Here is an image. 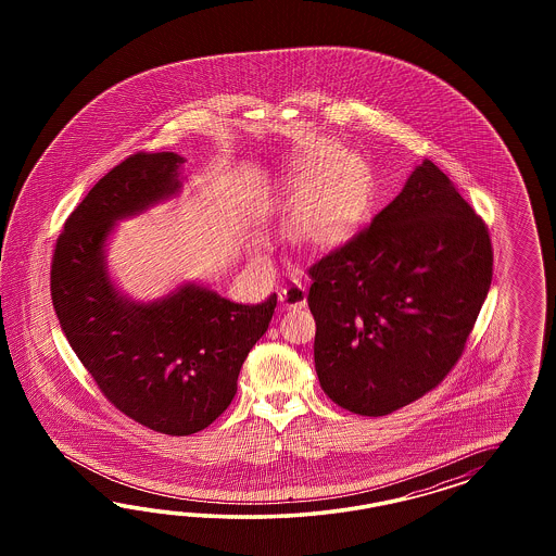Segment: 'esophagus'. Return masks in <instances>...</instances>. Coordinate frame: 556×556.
Listing matches in <instances>:
<instances>
[{
    "mask_svg": "<svg viewBox=\"0 0 556 556\" xmlns=\"http://www.w3.org/2000/svg\"><path fill=\"white\" fill-rule=\"evenodd\" d=\"M279 302L283 303V307H302L305 303V287L302 281L293 279L291 283H286L279 291Z\"/></svg>",
    "mask_w": 556,
    "mask_h": 556,
    "instance_id": "1",
    "label": "esophagus"
}]
</instances>
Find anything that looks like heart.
<instances>
[{
  "mask_svg": "<svg viewBox=\"0 0 556 556\" xmlns=\"http://www.w3.org/2000/svg\"><path fill=\"white\" fill-rule=\"evenodd\" d=\"M334 147L316 151L303 168V179L320 181L295 210V236L307 244H332L349 232L367 203V168L353 156L338 161Z\"/></svg>",
  "mask_w": 556,
  "mask_h": 556,
  "instance_id": "b5f03b06",
  "label": "heart"
}]
</instances>
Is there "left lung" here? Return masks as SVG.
Instances as JSON below:
<instances>
[{
	"mask_svg": "<svg viewBox=\"0 0 556 556\" xmlns=\"http://www.w3.org/2000/svg\"><path fill=\"white\" fill-rule=\"evenodd\" d=\"M307 275L321 389L377 418L455 367L488 298L493 251L485 222L426 159L370 226Z\"/></svg>",
	"mask_w": 556,
	"mask_h": 556,
	"instance_id": "1",
	"label": "left lung"
}]
</instances>
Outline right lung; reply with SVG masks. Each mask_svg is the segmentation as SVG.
Returning a JSON list of instances; mask_svg holds the SVG:
<instances>
[{"mask_svg": "<svg viewBox=\"0 0 556 556\" xmlns=\"http://www.w3.org/2000/svg\"><path fill=\"white\" fill-rule=\"evenodd\" d=\"M184 163L175 152H136L112 168L68 216L51 267L56 318L101 393L168 437L200 432L224 414L277 305L275 293L244 305L198 283L135 302L112 281L105 244L116 222L177 195Z\"/></svg>", "mask_w": 556, "mask_h": 556, "instance_id": "add662e5", "label": "right lung"}]
</instances>
